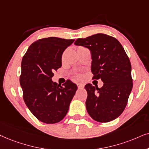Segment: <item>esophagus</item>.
I'll list each match as a JSON object with an SVG mask.
<instances>
[{
	"label": "esophagus",
	"mask_w": 149,
	"mask_h": 149,
	"mask_svg": "<svg viewBox=\"0 0 149 149\" xmlns=\"http://www.w3.org/2000/svg\"><path fill=\"white\" fill-rule=\"evenodd\" d=\"M77 86H78V88H84V84H83L78 83V84H77Z\"/></svg>",
	"instance_id": "34e87169"
}]
</instances>
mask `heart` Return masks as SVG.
Wrapping results in <instances>:
<instances>
[{"instance_id":"1","label":"heart","mask_w":149,"mask_h":149,"mask_svg":"<svg viewBox=\"0 0 149 149\" xmlns=\"http://www.w3.org/2000/svg\"><path fill=\"white\" fill-rule=\"evenodd\" d=\"M81 47H79V48H81ZM74 77L76 78H77V79H80L81 78V75L80 74V73H76L74 74Z\"/></svg>"}]
</instances>
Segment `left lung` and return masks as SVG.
<instances>
[{
	"label": "left lung",
	"mask_w": 149,
	"mask_h": 149,
	"mask_svg": "<svg viewBox=\"0 0 149 149\" xmlns=\"http://www.w3.org/2000/svg\"><path fill=\"white\" fill-rule=\"evenodd\" d=\"M91 53L93 79H101V88L86 84V108L95 121L108 122L119 117L127 106L133 88L131 65L119 41L111 36L97 33L74 43Z\"/></svg>",
	"instance_id": "8db88e82"
}]
</instances>
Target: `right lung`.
Listing matches in <instances>:
<instances>
[{
	"label": "right lung",
	"instance_id": "obj_1",
	"mask_svg": "<svg viewBox=\"0 0 149 149\" xmlns=\"http://www.w3.org/2000/svg\"><path fill=\"white\" fill-rule=\"evenodd\" d=\"M73 42L45 38L33 42L22 57L20 84L23 100L31 113L44 123L61 121L76 93L77 85L69 80L62 86L52 80L54 71L61 67L64 51Z\"/></svg>",
	"mask_w": 149,
	"mask_h": 149
}]
</instances>
